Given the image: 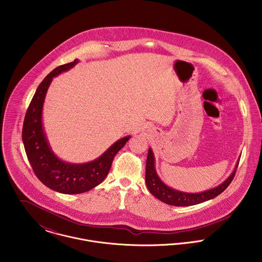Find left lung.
I'll use <instances>...</instances> for the list:
<instances>
[{"label":"left lung","instance_id":"obj_1","mask_svg":"<svg viewBox=\"0 0 262 262\" xmlns=\"http://www.w3.org/2000/svg\"><path fill=\"white\" fill-rule=\"evenodd\" d=\"M239 160L240 159H238L232 173L219 186L201 191V192H186V191H182V190L168 187L160 180L155 169V157H154L153 151L149 147L147 160H146L145 183L150 192L159 201L167 205L177 206V207L192 206V205L201 204L206 201L212 200L217 195H219L221 192H223L233 181Z\"/></svg>","mask_w":262,"mask_h":262}]
</instances>
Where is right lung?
Returning a JSON list of instances; mask_svg holds the SVG:
<instances>
[{"label":"right lung","mask_w":262,"mask_h":262,"mask_svg":"<svg viewBox=\"0 0 262 262\" xmlns=\"http://www.w3.org/2000/svg\"><path fill=\"white\" fill-rule=\"evenodd\" d=\"M77 62L75 59L54 69L41 81L26 112L22 130L23 144L36 177L46 187L67 194L81 193L100 185L107 177L115 155L131 138L129 135L117 140L101 156L85 163L64 161L52 151L42 121L46 93L53 77L68 72Z\"/></svg>","instance_id":"right-lung-1"}]
</instances>
